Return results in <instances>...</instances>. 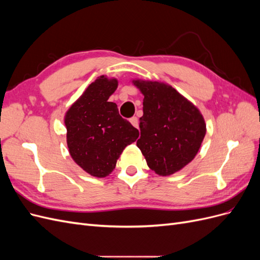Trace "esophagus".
Wrapping results in <instances>:
<instances>
[{
    "label": "esophagus",
    "instance_id": "esophagus-1",
    "mask_svg": "<svg viewBox=\"0 0 260 260\" xmlns=\"http://www.w3.org/2000/svg\"><path fill=\"white\" fill-rule=\"evenodd\" d=\"M130 122H131V124L133 125V127H136V128L139 127V120H138L137 117H132L131 119H130Z\"/></svg>",
    "mask_w": 260,
    "mask_h": 260
}]
</instances>
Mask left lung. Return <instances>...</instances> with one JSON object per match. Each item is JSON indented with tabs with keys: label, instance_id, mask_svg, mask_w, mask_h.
Here are the masks:
<instances>
[{
	"label": "left lung",
	"instance_id": "obj_1",
	"mask_svg": "<svg viewBox=\"0 0 260 260\" xmlns=\"http://www.w3.org/2000/svg\"><path fill=\"white\" fill-rule=\"evenodd\" d=\"M132 83L144 95L137 145L155 174L174 175L195 158L206 135L205 119L168 83L142 79Z\"/></svg>",
	"mask_w": 260,
	"mask_h": 260
}]
</instances>
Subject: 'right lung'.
Returning a JSON list of instances; mask_svg holds the SVG:
<instances>
[{
  "mask_svg": "<svg viewBox=\"0 0 260 260\" xmlns=\"http://www.w3.org/2000/svg\"><path fill=\"white\" fill-rule=\"evenodd\" d=\"M117 86L116 78L98 77L64 117L70 156L96 178L111 175L124 147L139 137L138 129L118 113L116 103L108 102Z\"/></svg>",
  "mask_w": 260,
  "mask_h": 260,
  "instance_id": "add662e5",
  "label": "right lung"
}]
</instances>
